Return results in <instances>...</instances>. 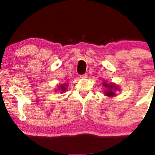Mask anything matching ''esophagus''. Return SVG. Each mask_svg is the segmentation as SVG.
<instances>
[{
    "mask_svg": "<svg viewBox=\"0 0 155 155\" xmlns=\"http://www.w3.org/2000/svg\"><path fill=\"white\" fill-rule=\"evenodd\" d=\"M80 77H81V79H86V78H87V74H83V75L80 76Z\"/></svg>",
    "mask_w": 155,
    "mask_h": 155,
    "instance_id": "1",
    "label": "esophagus"
}]
</instances>
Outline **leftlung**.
<instances>
[{"label": "left lung", "instance_id": "1", "mask_svg": "<svg viewBox=\"0 0 155 155\" xmlns=\"http://www.w3.org/2000/svg\"><path fill=\"white\" fill-rule=\"evenodd\" d=\"M103 86H104V87L108 88V90L105 91V95L108 96V97H114L115 96L116 94L114 93V90H118V88H117V86H115L114 84H107V83H104Z\"/></svg>", "mask_w": 155, "mask_h": 155}]
</instances>
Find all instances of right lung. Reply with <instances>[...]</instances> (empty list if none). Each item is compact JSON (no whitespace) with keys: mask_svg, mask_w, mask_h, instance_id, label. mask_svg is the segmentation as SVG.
Returning <instances> with one entry per match:
<instances>
[{"mask_svg":"<svg viewBox=\"0 0 155 155\" xmlns=\"http://www.w3.org/2000/svg\"><path fill=\"white\" fill-rule=\"evenodd\" d=\"M66 85H61V87H59V89L61 90V91H66Z\"/></svg>","mask_w":155,"mask_h":155,"instance_id":"add662e5","label":"right lung"}]
</instances>
